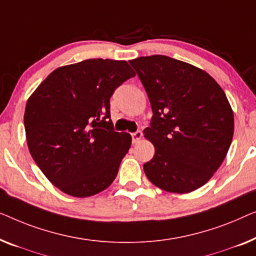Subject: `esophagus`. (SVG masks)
<instances>
[{
  "instance_id": "esophagus-1",
  "label": "esophagus",
  "mask_w": 256,
  "mask_h": 256,
  "mask_svg": "<svg viewBox=\"0 0 256 256\" xmlns=\"http://www.w3.org/2000/svg\"><path fill=\"white\" fill-rule=\"evenodd\" d=\"M142 131H136V132H134V133H132V142H139L140 140H142Z\"/></svg>"
}]
</instances>
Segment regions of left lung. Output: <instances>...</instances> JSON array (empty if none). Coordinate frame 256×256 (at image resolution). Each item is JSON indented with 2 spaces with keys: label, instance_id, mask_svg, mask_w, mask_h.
<instances>
[{
  "label": "left lung",
  "instance_id": "left-lung-1",
  "mask_svg": "<svg viewBox=\"0 0 256 256\" xmlns=\"http://www.w3.org/2000/svg\"><path fill=\"white\" fill-rule=\"evenodd\" d=\"M148 96L153 117L144 136L153 159L147 178L168 192L186 194L204 186L231 146L234 117L224 90L198 67L166 56L130 61Z\"/></svg>",
  "mask_w": 256,
  "mask_h": 256
}]
</instances>
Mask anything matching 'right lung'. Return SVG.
Listing matches in <instances>:
<instances>
[{"instance_id": "1", "label": "right lung", "mask_w": 256, "mask_h": 256, "mask_svg": "<svg viewBox=\"0 0 256 256\" xmlns=\"http://www.w3.org/2000/svg\"><path fill=\"white\" fill-rule=\"evenodd\" d=\"M134 75L126 61L88 59L56 68L28 97V150L62 192L89 197L116 178L132 138L114 130L110 97Z\"/></svg>"}]
</instances>
